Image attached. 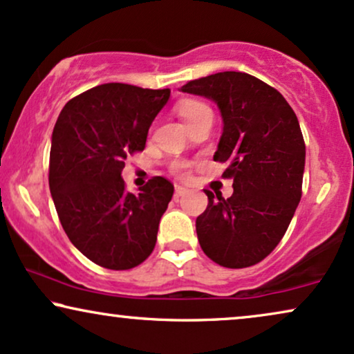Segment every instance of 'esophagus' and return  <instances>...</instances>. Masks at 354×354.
<instances>
[{"instance_id": "obj_1", "label": "esophagus", "mask_w": 354, "mask_h": 354, "mask_svg": "<svg viewBox=\"0 0 354 354\" xmlns=\"http://www.w3.org/2000/svg\"><path fill=\"white\" fill-rule=\"evenodd\" d=\"M188 194V188L182 187V185H176V196H183Z\"/></svg>"}]
</instances>
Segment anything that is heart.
Listing matches in <instances>:
<instances>
[{
  "label": "heart",
  "instance_id": "heart-1",
  "mask_svg": "<svg viewBox=\"0 0 354 354\" xmlns=\"http://www.w3.org/2000/svg\"><path fill=\"white\" fill-rule=\"evenodd\" d=\"M208 107H206L205 104L198 102V100H183V102H180L177 105V112L178 115H180V118L183 122L190 123L194 118L198 115L200 112H203V110H206ZM188 164L185 162V160H174V162L171 164V171L176 174V176H183L187 171Z\"/></svg>",
  "mask_w": 354,
  "mask_h": 354
}]
</instances>
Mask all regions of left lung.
<instances>
[{
  "mask_svg": "<svg viewBox=\"0 0 354 354\" xmlns=\"http://www.w3.org/2000/svg\"><path fill=\"white\" fill-rule=\"evenodd\" d=\"M182 93L218 105L223 135L213 159L226 162L234 194L209 190L196 218V236L211 260L245 268L272 254L291 223L302 195L306 145L295 110L267 82L239 71L188 81Z\"/></svg>",
  "mask_w": 354,
  "mask_h": 354,
  "instance_id": "obj_1",
  "label": "left lung"
}]
</instances>
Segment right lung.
Listing matches in <instances>:
<instances>
[{
  "label": "right lung",
  "instance_id": "obj_1",
  "mask_svg": "<svg viewBox=\"0 0 354 354\" xmlns=\"http://www.w3.org/2000/svg\"><path fill=\"white\" fill-rule=\"evenodd\" d=\"M171 89L109 82L66 102L55 123L48 185L73 245L109 270H130L156 245L174 185L153 177L140 194L125 190L128 154L143 151L149 127Z\"/></svg>",
  "mask_w": 354,
  "mask_h": 354
}]
</instances>
